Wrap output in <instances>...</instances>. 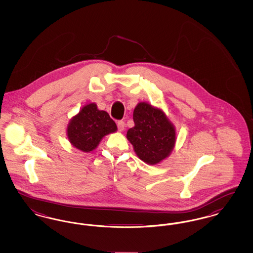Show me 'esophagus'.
<instances>
[{
	"label": "esophagus",
	"instance_id": "1",
	"mask_svg": "<svg viewBox=\"0 0 253 253\" xmlns=\"http://www.w3.org/2000/svg\"><path fill=\"white\" fill-rule=\"evenodd\" d=\"M117 125H118V129L120 132H122L124 130V127H125V123L124 121H120L117 122Z\"/></svg>",
	"mask_w": 253,
	"mask_h": 253
}]
</instances>
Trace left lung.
I'll return each instance as SVG.
<instances>
[{
  "mask_svg": "<svg viewBox=\"0 0 253 253\" xmlns=\"http://www.w3.org/2000/svg\"><path fill=\"white\" fill-rule=\"evenodd\" d=\"M134 126L127 132L136 156L149 165L168 157L175 144V129L164 112L147 102L133 110Z\"/></svg>",
  "mask_w": 253,
  "mask_h": 253,
  "instance_id": "left-lung-1",
  "label": "left lung"
}]
</instances>
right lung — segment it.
<instances>
[{
  "label": "right lung",
  "mask_w": 253,
  "mask_h": 253,
  "mask_svg": "<svg viewBox=\"0 0 253 253\" xmlns=\"http://www.w3.org/2000/svg\"><path fill=\"white\" fill-rule=\"evenodd\" d=\"M117 130L108 113L98 110L95 103H90L73 117L67 126V136L75 148L89 153L96 149L105 135Z\"/></svg>",
  "instance_id": "add662e5"
}]
</instances>
